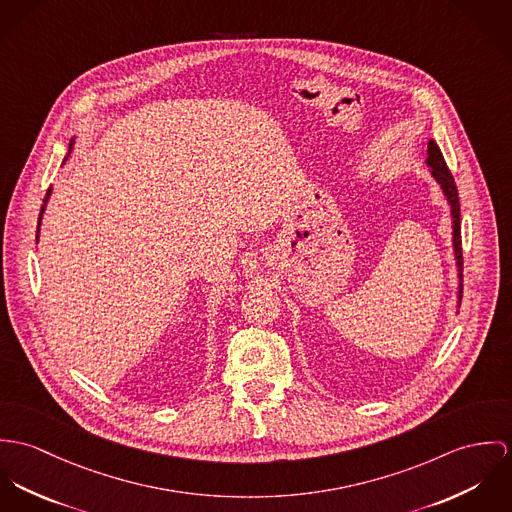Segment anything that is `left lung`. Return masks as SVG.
<instances>
[{"instance_id":"1","label":"left lung","mask_w":512,"mask_h":512,"mask_svg":"<svg viewBox=\"0 0 512 512\" xmlns=\"http://www.w3.org/2000/svg\"><path fill=\"white\" fill-rule=\"evenodd\" d=\"M428 165L432 169V176L440 182L450 206H452V220H454V247L455 259H457V269H459V279H461V271H463V251H461V218H459V194H457V186H455L454 176L448 169L444 155L440 151V147L430 141L428 143ZM463 281V279H461ZM461 290L463 286H459V298H461Z\"/></svg>"}]
</instances>
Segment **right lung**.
<instances>
[{"instance_id":"right-lung-1","label":"right lung","mask_w":512,"mask_h":512,"mask_svg":"<svg viewBox=\"0 0 512 512\" xmlns=\"http://www.w3.org/2000/svg\"><path fill=\"white\" fill-rule=\"evenodd\" d=\"M72 145V143H70ZM51 196V188H49V192H47V196H45V202H47V198ZM43 210H45V206L41 208V214H43ZM39 226H41V216H39ZM37 237H39V228H37Z\"/></svg>"}]
</instances>
